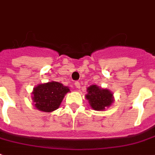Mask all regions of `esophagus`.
<instances>
[{
  "instance_id": "obj_1",
  "label": "esophagus",
  "mask_w": 155,
  "mask_h": 155,
  "mask_svg": "<svg viewBox=\"0 0 155 155\" xmlns=\"http://www.w3.org/2000/svg\"><path fill=\"white\" fill-rule=\"evenodd\" d=\"M75 87L77 88H80V83L79 81H75Z\"/></svg>"
}]
</instances>
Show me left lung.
I'll return each mask as SVG.
<instances>
[{"instance_id":"1","label":"left lung","mask_w":155,"mask_h":155,"mask_svg":"<svg viewBox=\"0 0 155 155\" xmlns=\"http://www.w3.org/2000/svg\"><path fill=\"white\" fill-rule=\"evenodd\" d=\"M86 98L89 101L91 107L96 110H105L113 102V94L107 89H101L97 85L88 88Z\"/></svg>"}]
</instances>
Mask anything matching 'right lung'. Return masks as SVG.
<instances>
[{
	"mask_svg": "<svg viewBox=\"0 0 155 155\" xmlns=\"http://www.w3.org/2000/svg\"><path fill=\"white\" fill-rule=\"evenodd\" d=\"M69 91L68 87L52 81L34 88L32 99L37 109L41 111L51 112L58 108L65 94Z\"/></svg>",
	"mask_w": 155,
	"mask_h": 155,
	"instance_id": "add662e5",
	"label": "right lung"
}]
</instances>
